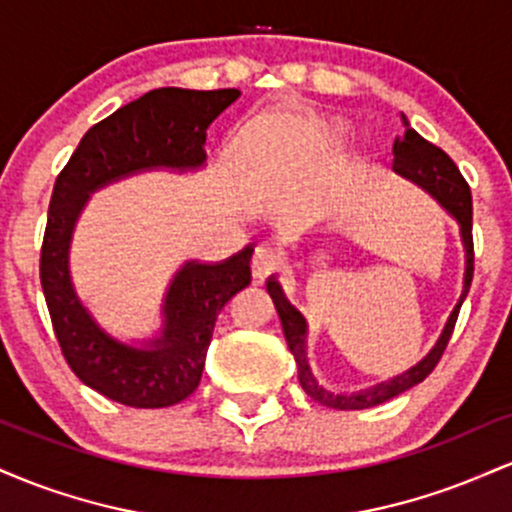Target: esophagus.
<instances>
[{
  "instance_id": "obj_1",
  "label": "esophagus",
  "mask_w": 512,
  "mask_h": 512,
  "mask_svg": "<svg viewBox=\"0 0 512 512\" xmlns=\"http://www.w3.org/2000/svg\"><path fill=\"white\" fill-rule=\"evenodd\" d=\"M281 267V255L272 245H257L255 255H252V274L255 279H264V276L274 274Z\"/></svg>"
}]
</instances>
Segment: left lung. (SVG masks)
Listing matches in <instances>:
<instances>
[{"label":"left lung","mask_w":512,"mask_h":512,"mask_svg":"<svg viewBox=\"0 0 512 512\" xmlns=\"http://www.w3.org/2000/svg\"><path fill=\"white\" fill-rule=\"evenodd\" d=\"M402 125H404V137L395 142V163L392 168L397 170L399 175L404 178L414 180L416 185H421L424 190L431 192L433 197L443 204L445 209L460 221L462 228V240H464V250H467V274H464V291L457 308L452 310L448 325H445L443 337L438 339L436 349L428 354L424 361L419 363L416 368H411L409 373L399 375V378L390 380V383H383L373 390L358 392V395H334V392L325 390L315 383L313 373H310L308 361H305V320L303 315L298 313L293 305L286 301L284 293H281L279 284L272 279L267 284L269 296L276 305V313L281 317V327H284V337L286 344H289L293 358L298 363V380H301V387L305 390V395H310L315 402L325 404V407L332 409H342V411H351V409H368L375 407V404H383L387 399L402 395L404 390L409 387L419 385L421 380H426L428 375L433 373V368L438 366V361L443 358L445 346H448L452 330H455L457 315H460L462 301L467 298L469 286H472V276H474V238H472V192H469L467 180L462 178L460 168L455 166V161L445 154L443 149L436 144L426 142L416 129L409 127L407 117L402 115Z\"/></svg>","instance_id":"1"}]
</instances>
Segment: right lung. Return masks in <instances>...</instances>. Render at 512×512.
I'll list each match as a JSON object with an SVG mask.
<instances>
[{"mask_svg": "<svg viewBox=\"0 0 512 512\" xmlns=\"http://www.w3.org/2000/svg\"><path fill=\"white\" fill-rule=\"evenodd\" d=\"M238 88H156L84 134L52 187L40 248V284L64 361L81 383L137 409L178 404L197 390L223 305L250 284L252 248L221 264L190 262L166 298V332L154 349L117 344L81 308L67 272L69 236L88 192L142 168L202 166L207 127Z\"/></svg>", "mask_w": 512, "mask_h": 512, "instance_id": "add662e5", "label": "right lung"}]
</instances>
